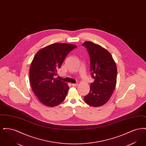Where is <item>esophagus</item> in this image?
I'll use <instances>...</instances> for the list:
<instances>
[{"instance_id": "obj_1", "label": "esophagus", "mask_w": 146, "mask_h": 146, "mask_svg": "<svg viewBox=\"0 0 146 146\" xmlns=\"http://www.w3.org/2000/svg\"><path fill=\"white\" fill-rule=\"evenodd\" d=\"M72 85L73 86H78V84H72Z\"/></svg>"}]
</instances>
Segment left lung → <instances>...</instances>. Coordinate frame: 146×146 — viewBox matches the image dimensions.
<instances>
[{
	"instance_id": "1",
	"label": "left lung",
	"mask_w": 146,
	"mask_h": 146,
	"mask_svg": "<svg viewBox=\"0 0 146 146\" xmlns=\"http://www.w3.org/2000/svg\"><path fill=\"white\" fill-rule=\"evenodd\" d=\"M90 58L91 76L94 82L90 84V90L84 96L85 102L92 107L106 104L111 97L117 83V68L110 52L92 42L83 44Z\"/></svg>"
}]
</instances>
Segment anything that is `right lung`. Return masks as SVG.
I'll use <instances>...</instances> for the list:
<instances>
[{
    "instance_id": "1",
    "label": "right lung",
    "mask_w": 146,
    "mask_h": 146,
    "mask_svg": "<svg viewBox=\"0 0 146 146\" xmlns=\"http://www.w3.org/2000/svg\"><path fill=\"white\" fill-rule=\"evenodd\" d=\"M76 45L67 43H54L39 50L35 55L29 70L32 89L40 102L52 107L62 103L69 86L55 78L57 70L70 51Z\"/></svg>"
}]
</instances>
